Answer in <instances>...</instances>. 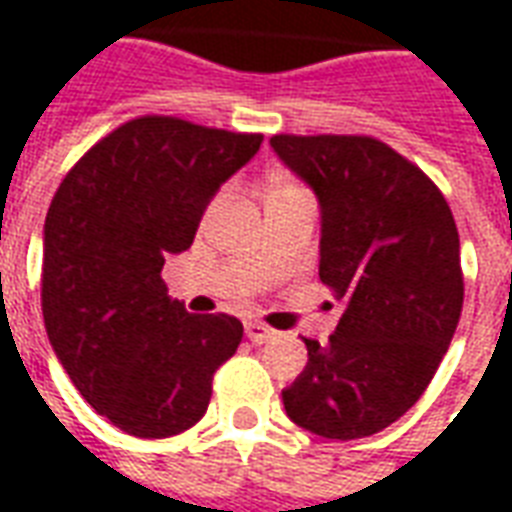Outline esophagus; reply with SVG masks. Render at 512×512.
Masks as SVG:
<instances>
[{"label": "esophagus", "instance_id": "obj_1", "mask_svg": "<svg viewBox=\"0 0 512 512\" xmlns=\"http://www.w3.org/2000/svg\"><path fill=\"white\" fill-rule=\"evenodd\" d=\"M245 336H248L253 344H264L275 339L273 328H267L264 322H245Z\"/></svg>", "mask_w": 512, "mask_h": 512}]
</instances>
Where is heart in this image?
<instances>
[{
    "instance_id": "heart-1",
    "label": "heart",
    "mask_w": 512,
    "mask_h": 512,
    "mask_svg": "<svg viewBox=\"0 0 512 512\" xmlns=\"http://www.w3.org/2000/svg\"><path fill=\"white\" fill-rule=\"evenodd\" d=\"M275 190H289V187H275ZM275 190H273V192H275Z\"/></svg>"
}]
</instances>
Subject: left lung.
I'll use <instances>...</instances> for the list:
<instances>
[{
	"instance_id": "8db88e82",
	"label": "left lung",
	"mask_w": 512,
	"mask_h": 512,
	"mask_svg": "<svg viewBox=\"0 0 512 512\" xmlns=\"http://www.w3.org/2000/svg\"><path fill=\"white\" fill-rule=\"evenodd\" d=\"M270 146L320 201V281L342 300L331 339H303L286 416L322 438L380 433L411 408L463 308L460 239L422 170L375 137L275 134Z\"/></svg>"
}]
</instances>
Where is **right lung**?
<instances>
[{
	"instance_id": "obj_1",
	"label": "right lung",
	"mask_w": 512,
	"mask_h": 512,
	"mask_svg": "<svg viewBox=\"0 0 512 512\" xmlns=\"http://www.w3.org/2000/svg\"><path fill=\"white\" fill-rule=\"evenodd\" d=\"M262 134L146 115L76 162L43 223L41 303L76 391L123 433L168 438L209 408L212 375L237 353L242 322L190 314L162 267L187 250L217 190Z\"/></svg>"
}]
</instances>
